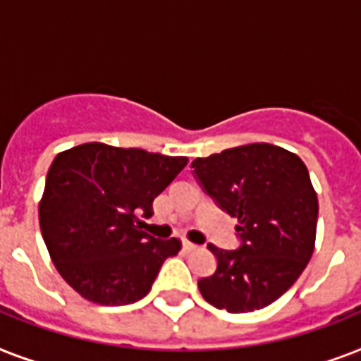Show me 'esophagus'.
Listing matches in <instances>:
<instances>
[{
	"mask_svg": "<svg viewBox=\"0 0 361 361\" xmlns=\"http://www.w3.org/2000/svg\"><path fill=\"white\" fill-rule=\"evenodd\" d=\"M181 247H183V251H192V249H197L195 243H191V241H187V240L181 241Z\"/></svg>",
	"mask_w": 361,
	"mask_h": 361,
	"instance_id": "obj_1",
	"label": "esophagus"
}]
</instances>
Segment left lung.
<instances>
[{
  "mask_svg": "<svg viewBox=\"0 0 361 361\" xmlns=\"http://www.w3.org/2000/svg\"><path fill=\"white\" fill-rule=\"evenodd\" d=\"M192 176L223 212L236 217V249H208L214 275L198 290L214 307L251 313L290 288L314 249L319 200L307 166L271 144H247L198 157Z\"/></svg>",
  "mask_w": 361,
  "mask_h": 361,
  "instance_id": "left-lung-1",
  "label": "left lung"
}]
</instances>
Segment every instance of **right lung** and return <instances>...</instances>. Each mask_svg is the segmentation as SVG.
<instances>
[{
  "mask_svg": "<svg viewBox=\"0 0 361 361\" xmlns=\"http://www.w3.org/2000/svg\"><path fill=\"white\" fill-rule=\"evenodd\" d=\"M187 157L92 142L59 153L39 204L42 240L52 262L82 298L129 305L146 296L180 240L142 231L153 200L174 181Z\"/></svg>",
  "mask_w": 361,
  "mask_h": 361,
  "instance_id": "add662e5",
  "label": "right lung"
}]
</instances>
